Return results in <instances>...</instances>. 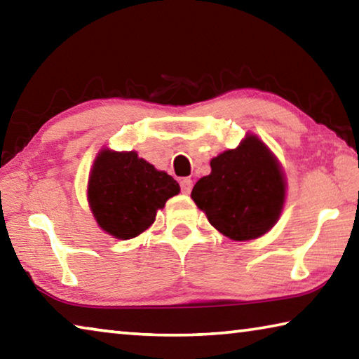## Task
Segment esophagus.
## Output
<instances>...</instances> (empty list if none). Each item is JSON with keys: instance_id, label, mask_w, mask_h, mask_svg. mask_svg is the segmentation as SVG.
Returning a JSON list of instances; mask_svg holds the SVG:
<instances>
[{"instance_id": "esophagus-1", "label": "esophagus", "mask_w": 359, "mask_h": 359, "mask_svg": "<svg viewBox=\"0 0 359 359\" xmlns=\"http://www.w3.org/2000/svg\"><path fill=\"white\" fill-rule=\"evenodd\" d=\"M193 188V180L190 177H184L180 180V190L184 194H190Z\"/></svg>"}]
</instances>
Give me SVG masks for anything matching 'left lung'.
Returning a JSON list of instances; mask_svg holds the SVG:
<instances>
[{
  "mask_svg": "<svg viewBox=\"0 0 359 359\" xmlns=\"http://www.w3.org/2000/svg\"><path fill=\"white\" fill-rule=\"evenodd\" d=\"M212 172L193 187L191 198L208 220L233 241L267 233L280 215L285 180L274 155L257 136L210 161Z\"/></svg>",
  "mask_w": 359,
  "mask_h": 359,
  "instance_id": "8db88e82",
  "label": "left lung"
}]
</instances>
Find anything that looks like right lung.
<instances>
[{"label":"right lung","instance_id":"add662e5","mask_svg":"<svg viewBox=\"0 0 359 359\" xmlns=\"http://www.w3.org/2000/svg\"><path fill=\"white\" fill-rule=\"evenodd\" d=\"M180 187L136 151L102 150L88 184V203L100 226L117 239H131L155 222L158 209Z\"/></svg>","mask_w":359,"mask_h":359}]
</instances>
